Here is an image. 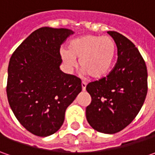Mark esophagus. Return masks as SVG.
<instances>
[{"label": "esophagus", "mask_w": 155, "mask_h": 155, "mask_svg": "<svg viewBox=\"0 0 155 155\" xmlns=\"http://www.w3.org/2000/svg\"><path fill=\"white\" fill-rule=\"evenodd\" d=\"M86 83L85 82H82V90L84 91L85 90H86Z\"/></svg>", "instance_id": "esophagus-1"}]
</instances>
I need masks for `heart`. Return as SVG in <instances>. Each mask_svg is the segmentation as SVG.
Returning <instances> with one entry per match:
<instances>
[{
    "label": "heart",
    "mask_w": 155,
    "mask_h": 155,
    "mask_svg": "<svg viewBox=\"0 0 155 155\" xmlns=\"http://www.w3.org/2000/svg\"><path fill=\"white\" fill-rule=\"evenodd\" d=\"M116 45L110 37L85 34L60 49L63 62L70 70L77 65L79 58L81 70L92 78H101L110 71L116 57Z\"/></svg>",
    "instance_id": "1"
}]
</instances>
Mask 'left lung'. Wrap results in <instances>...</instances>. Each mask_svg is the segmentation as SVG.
I'll return each instance as SVG.
<instances>
[{"instance_id": "1", "label": "left lung", "mask_w": 155, "mask_h": 155, "mask_svg": "<svg viewBox=\"0 0 155 155\" xmlns=\"http://www.w3.org/2000/svg\"><path fill=\"white\" fill-rule=\"evenodd\" d=\"M113 38L118 59L107 77L88 84L91 103L86 119L95 130L115 134L126 128L139 113L147 92V71L140 51L121 33L108 32Z\"/></svg>"}]
</instances>
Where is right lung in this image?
<instances>
[{"mask_svg": "<svg viewBox=\"0 0 155 155\" xmlns=\"http://www.w3.org/2000/svg\"><path fill=\"white\" fill-rule=\"evenodd\" d=\"M74 32L45 27L17 47L8 69L7 96L17 120L45 137L63 125L64 113L82 91L80 78L60 70V45Z\"/></svg>", "mask_w": 155, "mask_h": 155, "instance_id": "obj_1", "label": "right lung"}]
</instances>
